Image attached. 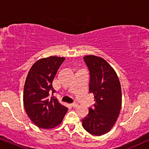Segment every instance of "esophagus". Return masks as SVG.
Here are the masks:
<instances>
[{
    "label": "esophagus",
    "instance_id": "1",
    "mask_svg": "<svg viewBox=\"0 0 149 149\" xmlns=\"http://www.w3.org/2000/svg\"><path fill=\"white\" fill-rule=\"evenodd\" d=\"M71 106H72L73 108H76L78 106V104H77V103H73V104H71Z\"/></svg>",
    "mask_w": 149,
    "mask_h": 149
}]
</instances>
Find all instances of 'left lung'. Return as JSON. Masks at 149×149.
<instances>
[{
  "mask_svg": "<svg viewBox=\"0 0 149 149\" xmlns=\"http://www.w3.org/2000/svg\"><path fill=\"white\" fill-rule=\"evenodd\" d=\"M90 73L89 92L93 93L94 108L82 119V126L94 136H102L113 127L122 104L121 87L114 69L104 58L94 55L84 57Z\"/></svg>",
  "mask_w": 149,
  "mask_h": 149,
  "instance_id": "1",
  "label": "left lung"
}]
</instances>
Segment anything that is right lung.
I'll return each instance as SVG.
<instances>
[{"mask_svg":"<svg viewBox=\"0 0 149 149\" xmlns=\"http://www.w3.org/2000/svg\"><path fill=\"white\" fill-rule=\"evenodd\" d=\"M65 59L58 56L39 59L27 75L24 87V106L30 119L39 128L47 130L58 126L68 110L57 99L49 97L55 91L53 80Z\"/></svg>","mask_w":149,"mask_h":149,"instance_id":"1","label":"right lung"}]
</instances>
